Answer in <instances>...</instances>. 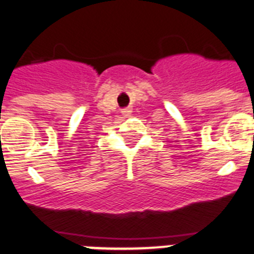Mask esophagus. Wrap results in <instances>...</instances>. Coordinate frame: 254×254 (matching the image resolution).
Listing matches in <instances>:
<instances>
[{"label":"esophagus","instance_id":"34e87169","mask_svg":"<svg viewBox=\"0 0 254 254\" xmlns=\"http://www.w3.org/2000/svg\"><path fill=\"white\" fill-rule=\"evenodd\" d=\"M131 113H132V111H129V109H122V114L125 117H129L131 116Z\"/></svg>","mask_w":254,"mask_h":254}]
</instances>
